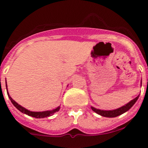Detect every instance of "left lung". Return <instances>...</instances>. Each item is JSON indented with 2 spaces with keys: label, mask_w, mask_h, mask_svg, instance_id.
<instances>
[{
  "label": "left lung",
  "mask_w": 148,
  "mask_h": 148,
  "mask_svg": "<svg viewBox=\"0 0 148 148\" xmlns=\"http://www.w3.org/2000/svg\"><path fill=\"white\" fill-rule=\"evenodd\" d=\"M141 86H142V79H141ZM139 96L140 95H138L137 97H135V99H133L132 100H131L130 102H129L128 103H127L126 104H125L122 107H119V108L115 109V110H99V109H97L94 107H91V109L93 110L95 112H96L97 114H99V115L103 116V117H116L117 116L121 115L123 113L126 112L127 111L130 110L132 106L135 104V103L137 102V100L138 99Z\"/></svg>",
  "instance_id": "8db88e82"
}]
</instances>
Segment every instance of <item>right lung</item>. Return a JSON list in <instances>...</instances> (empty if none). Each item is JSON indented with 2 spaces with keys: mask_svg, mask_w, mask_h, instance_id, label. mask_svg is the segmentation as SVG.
<instances>
[{
  "mask_svg": "<svg viewBox=\"0 0 148 148\" xmlns=\"http://www.w3.org/2000/svg\"><path fill=\"white\" fill-rule=\"evenodd\" d=\"M6 81V80H5ZM7 82H5V86H6V90H7V93H8V96L9 97L10 100L11 101L12 104L18 109L20 112H21L23 114H27L28 116H31L33 117H35V118H44V117H50L51 115H53L55 112H56L59 111L60 110V106H59L58 107H56V109L54 110H47V111H43V112H32V111H30V110H27V109L24 108L23 107L21 106L20 104H18L16 101L13 100L11 97H10L9 93L8 92V86H7Z\"/></svg>",
  "mask_w": 148,
  "mask_h": 148,
  "instance_id": "1",
  "label": "right lung"
}]
</instances>
